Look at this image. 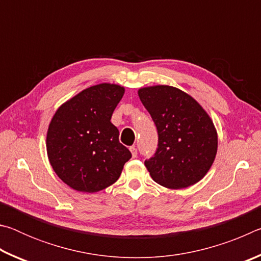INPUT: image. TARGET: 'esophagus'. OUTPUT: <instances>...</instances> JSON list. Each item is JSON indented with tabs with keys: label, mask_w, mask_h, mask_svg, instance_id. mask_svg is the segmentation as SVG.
<instances>
[{
	"label": "esophagus",
	"mask_w": 261,
	"mask_h": 261,
	"mask_svg": "<svg viewBox=\"0 0 261 261\" xmlns=\"http://www.w3.org/2000/svg\"><path fill=\"white\" fill-rule=\"evenodd\" d=\"M130 152L132 154V156H134V158L137 156V148H136V146H131L130 147Z\"/></svg>",
	"instance_id": "1"
}]
</instances>
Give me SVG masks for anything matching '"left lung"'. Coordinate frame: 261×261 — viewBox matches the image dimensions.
Segmentation results:
<instances>
[{"label": "left lung", "instance_id": "8db88e82", "mask_svg": "<svg viewBox=\"0 0 261 261\" xmlns=\"http://www.w3.org/2000/svg\"><path fill=\"white\" fill-rule=\"evenodd\" d=\"M138 95L158 129V149L145 161L154 182L168 189L199 182L218 152V132L210 115L191 95L174 86L141 87Z\"/></svg>", "mask_w": 261, "mask_h": 261}]
</instances>
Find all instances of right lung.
Returning <instances> with one entry per match:
<instances>
[{
	"mask_svg": "<svg viewBox=\"0 0 261 261\" xmlns=\"http://www.w3.org/2000/svg\"><path fill=\"white\" fill-rule=\"evenodd\" d=\"M125 88L102 83L87 87L56 110L47 131L46 147L56 175L79 192L93 193L120 177L129 149L118 141L110 118Z\"/></svg>",
	"mask_w": 261,
	"mask_h": 261,
	"instance_id": "add662e5",
	"label": "right lung"
}]
</instances>
